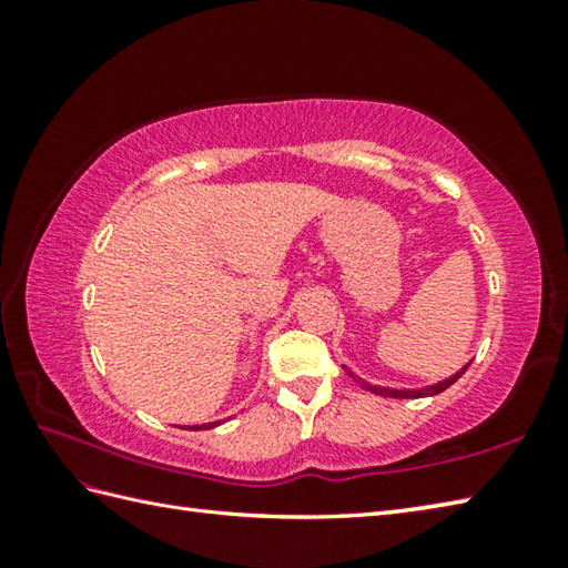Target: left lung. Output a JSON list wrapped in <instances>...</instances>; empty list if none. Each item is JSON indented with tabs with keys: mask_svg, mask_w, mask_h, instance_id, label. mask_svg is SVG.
Wrapping results in <instances>:
<instances>
[{
	"mask_svg": "<svg viewBox=\"0 0 568 568\" xmlns=\"http://www.w3.org/2000/svg\"><path fill=\"white\" fill-rule=\"evenodd\" d=\"M470 364H466L462 371H456L454 373V376H449V378H446V381H439V383H434V385H427V388H405V390H397V388H383V385H371V383H366L364 378H358V376H354V373L352 371H348L346 366V373H348V376H352L358 385H361V388H366V390H371L373 395H383V397H429V395H439V393H444L446 388H449V385H454L458 378H462L464 376V373H466V368H468Z\"/></svg>",
	"mask_w": 568,
	"mask_h": 568,
	"instance_id": "1",
	"label": "left lung"
}]
</instances>
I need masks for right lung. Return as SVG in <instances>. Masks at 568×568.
<instances>
[{"instance_id": "obj_1", "label": "right lung", "mask_w": 568, "mask_h": 568, "mask_svg": "<svg viewBox=\"0 0 568 568\" xmlns=\"http://www.w3.org/2000/svg\"><path fill=\"white\" fill-rule=\"evenodd\" d=\"M216 425H220V422H207V425H195V427H190V429H212Z\"/></svg>"}]
</instances>
